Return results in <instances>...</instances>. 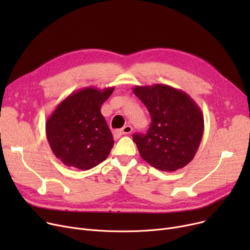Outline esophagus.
<instances>
[{
	"mask_svg": "<svg viewBox=\"0 0 250 250\" xmlns=\"http://www.w3.org/2000/svg\"><path fill=\"white\" fill-rule=\"evenodd\" d=\"M132 130H133V127L130 126V125H125L122 129H120V130H115V132H114V135H115V136H120V135H127V134H130V133H132Z\"/></svg>",
	"mask_w": 250,
	"mask_h": 250,
	"instance_id": "34e87169",
	"label": "esophagus"
}]
</instances>
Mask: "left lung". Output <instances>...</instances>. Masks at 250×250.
<instances>
[{"label": "left lung", "mask_w": 250, "mask_h": 250, "mask_svg": "<svg viewBox=\"0 0 250 250\" xmlns=\"http://www.w3.org/2000/svg\"><path fill=\"white\" fill-rule=\"evenodd\" d=\"M133 91L151 116L147 133L133 135L142 158L162 171L188 165L204 133L200 107L185 92L168 85L136 86Z\"/></svg>", "instance_id": "left-lung-1"}]
</instances>
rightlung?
<instances>
[{
  "label": "right lung",
  "mask_w": 250,
  "mask_h": 250,
  "mask_svg": "<svg viewBox=\"0 0 250 250\" xmlns=\"http://www.w3.org/2000/svg\"><path fill=\"white\" fill-rule=\"evenodd\" d=\"M113 90H79L62 101L48 117L49 146L65 166L88 170L107 158L114 141L101 114V105Z\"/></svg>",
  "instance_id": "right-lung-1"
}]
</instances>
